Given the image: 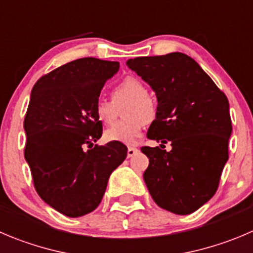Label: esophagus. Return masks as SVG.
I'll return each instance as SVG.
<instances>
[{
  "label": "esophagus",
  "mask_w": 253,
  "mask_h": 253,
  "mask_svg": "<svg viewBox=\"0 0 253 253\" xmlns=\"http://www.w3.org/2000/svg\"><path fill=\"white\" fill-rule=\"evenodd\" d=\"M138 149L136 148H128V158H131V156L135 155L136 153H138Z\"/></svg>",
  "instance_id": "esophagus-1"
}]
</instances>
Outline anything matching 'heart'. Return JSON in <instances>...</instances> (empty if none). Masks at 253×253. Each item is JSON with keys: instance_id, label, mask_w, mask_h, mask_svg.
Listing matches in <instances>:
<instances>
[{"instance_id": "heart-1", "label": "heart", "mask_w": 253, "mask_h": 253, "mask_svg": "<svg viewBox=\"0 0 253 253\" xmlns=\"http://www.w3.org/2000/svg\"><path fill=\"white\" fill-rule=\"evenodd\" d=\"M125 103L123 117L126 119L105 131L104 138L108 141L135 145L143 134L144 122L150 123L156 115L155 103L148 95V88L141 79L125 77L113 88L112 102L100 99L95 103L94 115L98 122L109 126L117 122L118 108Z\"/></svg>"}]
</instances>
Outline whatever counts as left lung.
Returning <instances> with one entry per match:
<instances>
[{
  "mask_svg": "<svg viewBox=\"0 0 253 253\" xmlns=\"http://www.w3.org/2000/svg\"><path fill=\"white\" fill-rule=\"evenodd\" d=\"M126 66L158 98L148 136L160 147L143 146L149 158L144 181L156 205L189 215L215 195L228 159L231 125L227 97L199 64L184 53L138 57ZM172 143L170 152L164 143Z\"/></svg>",
  "mask_w": 253,
  "mask_h": 253,
  "instance_id": "1",
  "label": "left lung"
}]
</instances>
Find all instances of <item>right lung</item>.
<instances>
[{
	"instance_id": "add662e5",
	"label": "right lung",
	"mask_w": 253,
	"mask_h": 253,
	"mask_svg": "<svg viewBox=\"0 0 253 253\" xmlns=\"http://www.w3.org/2000/svg\"><path fill=\"white\" fill-rule=\"evenodd\" d=\"M118 69V62L76 59L41 77L31 93L25 159L41 199L68 217L98 208L110 174L126 158L122 143L92 146L103 133L95 103Z\"/></svg>"
}]
</instances>
